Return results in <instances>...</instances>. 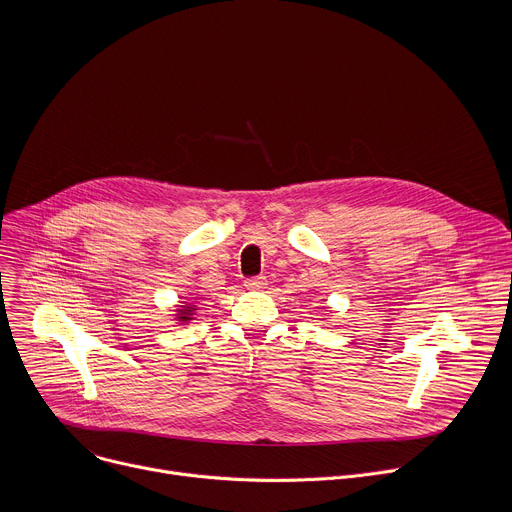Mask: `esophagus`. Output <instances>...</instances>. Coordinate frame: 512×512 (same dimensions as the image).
I'll return each instance as SVG.
<instances>
[{"mask_svg": "<svg viewBox=\"0 0 512 512\" xmlns=\"http://www.w3.org/2000/svg\"><path fill=\"white\" fill-rule=\"evenodd\" d=\"M265 285H267V277L265 275H257V277L245 279V287L247 289H263Z\"/></svg>", "mask_w": 512, "mask_h": 512, "instance_id": "esophagus-1", "label": "esophagus"}]
</instances>
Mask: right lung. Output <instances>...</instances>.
I'll return each mask as SVG.
<instances>
[{"label": "right lung", "instance_id": "right-lung-1", "mask_svg": "<svg viewBox=\"0 0 512 512\" xmlns=\"http://www.w3.org/2000/svg\"><path fill=\"white\" fill-rule=\"evenodd\" d=\"M184 306H178V310H174L176 312V320L180 322V324H186V322H190V320H194L192 316H194V312H196V306L192 304V302H182Z\"/></svg>", "mask_w": 512, "mask_h": 512}]
</instances>
